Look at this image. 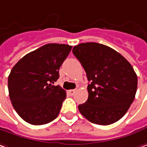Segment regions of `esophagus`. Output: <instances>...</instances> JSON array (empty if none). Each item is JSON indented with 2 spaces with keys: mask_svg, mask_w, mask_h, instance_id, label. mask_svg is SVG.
I'll use <instances>...</instances> for the list:
<instances>
[{
  "mask_svg": "<svg viewBox=\"0 0 147 147\" xmlns=\"http://www.w3.org/2000/svg\"><path fill=\"white\" fill-rule=\"evenodd\" d=\"M75 93H76V90H68V94L70 95H73Z\"/></svg>",
  "mask_w": 147,
  "mask_h": 147,
  "instance_id": "34e87169",
  "label": "esophagus"
}]
</instances>
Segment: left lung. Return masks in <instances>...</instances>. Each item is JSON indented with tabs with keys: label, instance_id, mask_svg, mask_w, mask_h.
<instances>
[{
	"label": "left lung",
	"instance_id": "obj_1",
	"mask_svg": "<svg viewBox=\"0 0 147 147\" xmlns=\"http://www.w3.org/2000/svg\"><path fill=\"white\" fill-rule=\"evenodd\" d=\"M72 53L90 81L88 99L78 106L80 113L95 124L118 121L136 95L137 76L133 67L117 51L97 42L78 44Z\"/></svg>",
	"mask_w": 147,
	"mask_h": 147
}]
</instances>
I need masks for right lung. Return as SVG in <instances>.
<instances>
[{
    "label": "right lung",
    "mask_w": 147,
    "mask_h": 147,
    "mask_svg": "<svg viewBox=\"0 0 147 147\" xmlns=\"http://www.w3.org/2000/svg\"><path fill=\"white\" fill-rule=\"evenodd\" d=\"M71 46L48 43L26 54L12 68L8 90L12 105L25 122L48 123L59 114L66 91L53 86Z\"/></svg>",
    "instance_id": "obj_1"
}]
</instances>
